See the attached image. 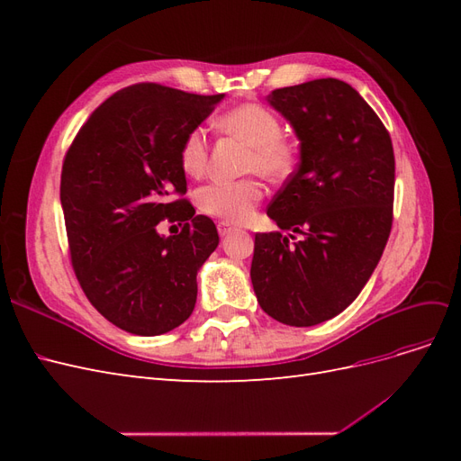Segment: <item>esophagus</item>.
<instances>
[{
  "instance_id": "esophagus-1",
  "label": "esophagus",
  "mask_w": 461,
  "mask_h": 461,
  "mask_svg": "<svg viewBox=\"0 0 461 461\" xmlns=\"http://www.w3.org/2000/svg\"><path fill=\"white\" fill-rule=\"evenodd\" d=\"M217 229H219V234H221V236H229V234L234 230V227L230 225V222H227V221H221L219 225H217Z\"/></svg>"
}]
</instances>
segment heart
I'll list each match as a JSON object with an SVG mask.
<instances>
[{
  "label": "heart",
  "mask_w": 461,
  "mask_h": 461,
  "mask_svg": "<svg viewBox=\"0 0 461 461\" xmlns=\"http://www.w3.org/2000/svg\"><path fill=\"white\" fill-rule=\"evenodd\" d=\"M222 134L240 138L249 144L246 169L265 176L281 178L294 165V149L283 138V124L271 109L259 104L236 105L215 121ZM209 158L205 129H192L180 146V167L190 176L203 175ZM263 198V185L254 176L236 180H213L198 190V205L203 213L227 222H242L254 213Z\"/></svg>",
  "instance_id": "1"
}]
</instances>
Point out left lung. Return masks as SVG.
I'll list each match as a JSON object with an SVG mask.
<instances>
[{"label": "left lung", "instance_id": "8db88e82", "mask_svg": "<svg viewBox=\"0 0 461 461\" xmlns=\"http://www.w3.org/2000/svg\"><path fill=\"white\" fill-rule=\"evenodd\" d=\"M267 102L300 138V163L267 215L302 240L258 232L249 275L265 313L313 327L357 298L384 252L394 205L393 140L364 97L339 78L278 88Z\"/></svg>", "mask_w": 461, "mask_h": 461}]
</instances>
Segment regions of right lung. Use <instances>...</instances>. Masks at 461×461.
<instances>
[{"label":"right lung","instance_id":"add662e5","mask_svg":"<svg viewBox=\"0 0 461 461\" xmlns=\"http://www.w3.org/2000/svg\"><path fill=\"white\" fill-rule=\"evenodd\" d=\"M221 100L153 82L122 88L65 153L61 205L73 269L94 308L122 330L169 332L196 305V275L219 234L183 198L180 146ZM161 220L184 229L165 240Z\"/></svg>","mask_w":461,"mask_h":461}]
</instances>
